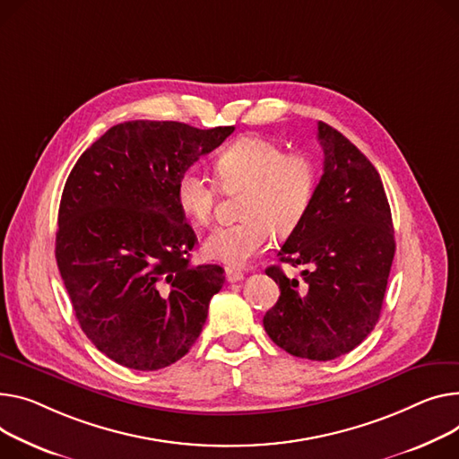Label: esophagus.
I'll return each mask as SVG.
<instances>
[{
    "mask_svg": "<svg viewBox=\"0 0 459 459\" xmlns=\"http://www.w3.org/2000/svg\"><path fill=\"white\" fill-rule=\"evenodd\" d=\"M225 277L229 282H239L243 281V273L239 269H234V267H227L225 269Z\"/></svg>",
    "mask_w": 459,
    "mask_h": 459,
    "instance_id": "esophagus-1",
    "label": "esophagus"
}]
</instances>
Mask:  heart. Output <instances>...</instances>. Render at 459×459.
<instances>
[{
	"label": "heart",
	"instance_id": "obj_1",
	"mask_svg": "<svg viewBox=\"0 0 459 459\" xmlns=\"http://www.w3.org/2000/svg\"><path fill=\"white\" fill-rule=\"evenodd\" d=\"M216 173L227 192L243 190L241 221L213 229L203 253L230 267H243L260 255L273 232L279 238L293 234L307 220L317 190V168L308 155L286 152L262 136H243L227 145L216 159ZM216 197V182L195 168L177 180V206L195 225L210 223Z\"/></svg>",
	"mask_w": 459,
	"mask_h": 459
}]
</instances>
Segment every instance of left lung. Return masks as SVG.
Here are the masks:
<instances>
[{
  "mask_svg": "<svg viewBox=\"0 0 459 459\" xmlns=\"http://www.w3.org/2000/svg\"><path fill=\"white\" fill-rule=\"evenodd\" d=\"M325 162L307 220L279 260L302 265L300 281L265 269L281 297L264 316L269 338L297 358L326 361L358 347L378 323L394 256L382 178L340 131L317 124Z\"/></svg>",
  "mask_w": 459,
  "mask_h": 459,
  "instance_id": "obj_1",
  "label": "left lung"
}]
</instances>
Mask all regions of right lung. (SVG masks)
<instances>
[{"mask_svg":"<svg viewBox=\"0 0 459 459\" xmlns=\"http://www.w3.org/2000/svg\"><path fill=\"white\" fill-rule=\"evenodd\" d=\"M234 127L136 119L110 127L74 166L55 256L86 338L124 368L157 371L197 342L223 267L192 265L195 232L175 186Z\"/></svg>","mask_w":459,"mask_h":459,"instance_id":"add662e5","label":"right lung"}]
</instances>
